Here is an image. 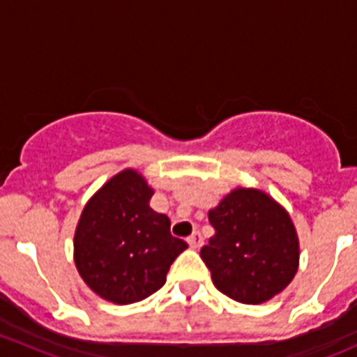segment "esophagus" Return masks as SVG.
<instances>
[{"label": "esophagus", "instance_id": "34e87169", "mask_svg": "<svg viewBox=\"0 0 357 357\" xmlns=\"http://www.w3.org/2000/svg\"><path fill=\"white\" fill-rule=\"evenodd\" d=\"M202 243H204V240H202V235H200L199 231H195V233H193V235L188 238V245L192 247V248H200Z\"/></svg>", "mask_w": 357, "mask_h": 357}]
</instances>
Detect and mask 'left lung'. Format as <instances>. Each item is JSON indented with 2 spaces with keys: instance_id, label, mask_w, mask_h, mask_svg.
I'll use <instances>...</instances> for the list:
<instances>
[{
  "instance_id": "8db88e82",
  "label": "left lung",
  "mask_w": 357,
  "mask_h": 357,
  "mask_svg": "<svg viewBox=\"0 0 357 357\" xmlns=\"http://www.w3.org/2000/svg\"><path fill=\"white\" fill-rule=\"evenodd\" d=\"M215 235L200 250L215 289L242 304H261L291 282L298 240L290 215L259 190L238 188L208 212Z\"/></svg>"
}]
</instances>
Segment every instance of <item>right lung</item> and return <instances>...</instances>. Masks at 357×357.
Segmentation results:
<instances>
[{"label": "right lung", "mask_w": 357, "mask_h": 357, "mask_svg": "<svg viewBox=\"0 0 357 357\" xmlns=\"http://www.w3.org/2000/svg\"><path fill=\"white\" fill-rule=\"evenodd\" d=\"M153 192L136 171L112 178L82 211L75 229V266L100 297L132 304L165 283L174 259L188 247L171 235L167 215L149 205Z\"/></svg>", "instance_id": "1"}]
</instances>
